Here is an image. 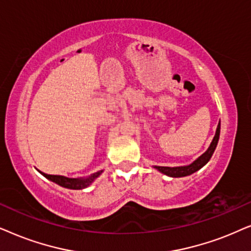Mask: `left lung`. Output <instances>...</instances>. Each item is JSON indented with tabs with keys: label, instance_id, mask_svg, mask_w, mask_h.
Here are the masks:
<instances>
[{
	"label": "left lung",
	"instance_id": "1",
	"mask_svg": "<svg viewBox=\"0 0 251 251\" xmlns=\"http://www.w3.org/2000/svg\"><path fill=\"white\" fill-rule=\"evenodd\" d=\"M219 134H220V122L218 124V127H217L215 138H213L211 145H210L208 150H206L202 156H200L199 158L194 163H192L190 165L176 166V168H169V166H155V168L158 170L159 172L164 173V175L169 176H173V178H179V176H186L193 175L194 172L199 171L200 169L203 168V166L209 162L210 158H211L212 153L215 151L217 147V143H218Z\"/></svg>",
	"mask_w": 251,
	"mask_h": 251
}]
</instances>
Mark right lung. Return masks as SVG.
Masks as SVG:
<instances>
[{"mask_svg":"<svg viewBox=\"0 0 251 251\" xmlns=\"http://www.w3.org/2000/svg\"><path fill=\"white\" fill-rule=\"evenodd\" d=\"M101 173H102V171L96 172L93 176H89V178H86V179L68 178V176H52V175H47V173H43V172H42V175L45 176L46 178L51 180V181L58 183L59 186L65 187V188L83 189V188H86V187H88L89 185H91V183L94 181V179L98 178V176L101 175Z\"/></svg>","mask_w":251,"mask_h":251,"instance_id":"1","label":"right lung"}]
</instances>
